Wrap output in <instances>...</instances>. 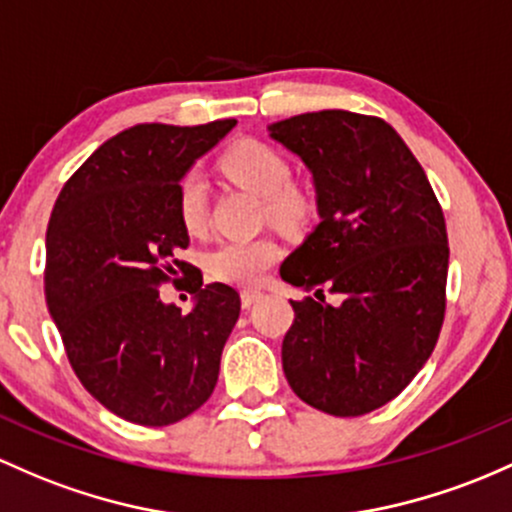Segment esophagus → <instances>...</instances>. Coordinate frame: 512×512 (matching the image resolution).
<instances>
[{
	"instance_id": "34e87169",
	"label": "esophagus",
	"mask_w": 512,
	"mask_h": 512,
	"mask_svg": "<svg viewBox=\"0 0 512 512\" xmlns=\"http://www.w3.org/2000/svg\"><path fill=\"white\" fill-rule=\"evenodd\" d=\"M240 299H243V308H250V306H255V303L262 299V291L245 289V291H243V296H240Z\"/></svg>"
}]
</instances>
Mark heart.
Returning a JSON list of instances; mask_svg holds the SVG:
<instances>
[{"label": "heart", "instance_id": "heart-1", "mask_svg": "<svg viewBox=\"0 0 512 512\" xmlns=\"http://www.w3.org/2000/svg\"><path fill=\"white\" fill-rule=\"evenodd\" d=\"M221 170L240 187L265 196L267 209L282 221H299L308 209L306 194L291 184V162L265 140L247 138L221 155ZM177 213L189 233H201L209 223V184L199 170L182 174L177 184ZM282 247L272 235L223 238L206 255L211 277L238 286H255L279 260Z\"/></svg>", "mask_w": 512, "mask_h": 512}]
</instances>
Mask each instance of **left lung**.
<instances>
[{
	"mask_svg": "<svg viewBox=\"0 0 512 512\" xmlns=\"http://www.w3.org/2000/svg\"><path fill=\"white\" fill-rule=\"evenodd\" d=\"M313 172L320 223L282 265L316 291L282 342L286 381L318 411L355 418L393 401L435 350L449 245L425 170L379 116L328 109L269 126ZM342 293L340 307L322 289Z\"/></svg>",
	"mask_w": 512,
	"mask_h": 512,
	"instance_id": "obj_1",
	"label": "left lung"
}]
</instances>
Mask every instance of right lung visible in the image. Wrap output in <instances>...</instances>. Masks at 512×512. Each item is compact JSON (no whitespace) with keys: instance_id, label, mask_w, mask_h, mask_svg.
Returning <instances> with one entry per match:
<instances>
[{"instance_id":"right-lung-1","label":"right lung","mask_w":512,"mask_h":512,"mask_svg":"<svg viewBox=\"0 0 512 512\" xmlns=\"http://www.w3.org/2000/svg\"><path fill=\"white\" fill-rule=\"evenodd\" d=\"M235 119L204 126L138 123L99 145L65 182L46 233V303L77 379L111 413L162 428L216 389L240 316L233 286H204L177 252L189 245L177 184ZM182 271L192 314L159 301Z\"/></svg>"}]
</instances>
